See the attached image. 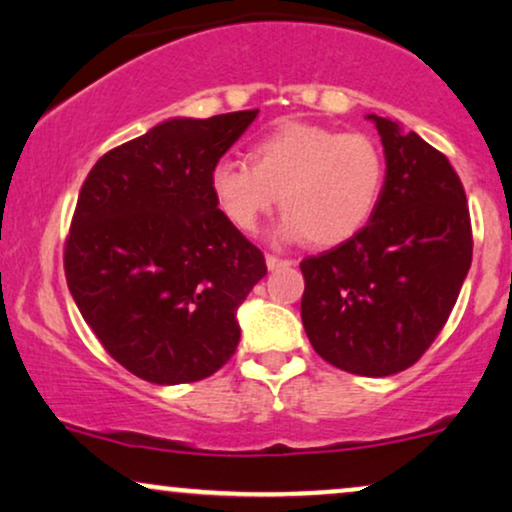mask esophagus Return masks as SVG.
<instances>
[{"label":"esophagus","mask_w":512,"mask_h":512,"mask_svg":"<svg viewBox=\"0 0 512 512\" xmlns=\"http://www.w3.org/2000/svg\"><path fill=\"white\" fill-rule=\"evenodd\" d=\"M266 266H268V270H277V268L292 266V261H289V258H280V256L268 254V256H266Z\"/></svg>","instance_id":"1"}]
</instances>
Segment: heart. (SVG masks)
Returning <instances> with one entry per match:
<instances>
[{"instance_id": "obj_1", "label": "heart", "mask_w": 512, "mask_h": 512, "mask_svg": "<svg viewBox=\"0 0 512 512\" xmlns=\"http://www.w3.org/2000/svg\"><path fill=\"white\" fill-rule=\"evenodd\" d=\"M249 163L220 159L211 192L227 223L256 232L280 197L277 235L337 246L368 223L384 187L382 147L365 132L285 121L251 144Z\"/></svg>"}]
</instances>
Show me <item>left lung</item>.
<instances>
[{
  "label": "left lung",
  "instance_id": "8db88e82",
  "mask_svg": "<svg viewBox=\"0 0 512 512\" xmlns=\"http://www.w3.org/2000/svg\"><path fill=\"white\" fill-rule=\"evenodd\" d=\"M387 175L358 235L301 261V320L334 368L387 377L413 365L446 325L472 263L465 189L441 151L370 113Z\"/></svg>",
  "mask_w": 512,
  "mask_h": 512
}]
</instances>
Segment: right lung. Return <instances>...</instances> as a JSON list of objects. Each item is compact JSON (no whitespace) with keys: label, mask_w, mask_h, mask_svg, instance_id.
Segmentation results:
<instances>
[{"label":"right lung","mask_w":512,"mask_h":512,"mask_svg":"<svg viewBox=\"0 0 512 512\" xmlns=\"http://www.w3.org/2000/svg\"><path fill=\"white\" fill-rule=\"evenodd\" d=\"M256 116L170 118L104 154L80 189L68 289L111 358L151 384L223 368L239 344L237 308L268 273L211 192V168Z\"/></svg>","instance_id":"1"}]
</instances>
